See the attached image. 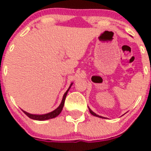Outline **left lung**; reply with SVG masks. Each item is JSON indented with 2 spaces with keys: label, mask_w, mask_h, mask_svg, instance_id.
I'll list each match as a JSON object with an SVG mask.
<instances>
[{
  "label": "left lung",
  "mask_w": 151,
  "mask_h": 151,
  "mask_svg": "<svg viewBox=\"0 0 151 151\" xmlns=\"http://www.w3.org/2000/svg\"><path fill=\"white\" fill-rule=\"evenodd\" d=\"M88 110H89V111H90V113L91 114H92V115L93 116H97V117H99V118H102V119H105L104 117H103V116H99V115H97V114H96L95 113H94V112L92 111L91 110L90 108L88 107Z\"/></svg>",
  "instance_id": "left-lung-1"
}]
</instances>
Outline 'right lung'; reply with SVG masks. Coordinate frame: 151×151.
<instances>
[{
	"instance_id": "right-lung-1",
	"label": "right lung",
	"mask_w": 151,
	"mask_h": 151,
	"mask_svg": "<svg viewBox=\"0 0 151 151\" xmlns=\"http://www.w3.org/2000/svg\"><path fill=\"white\" fill-rule=\"evenodd\" d=\"M73 82L71 83L70 86L69 87V88L67 89L66 92H65V94H63V97L62 101H61L60 104L57 109H55L54 110H53L52 112H50L48 113H45V114H32V113H29L27 112L24 111L23 110H22L23 111V113L26 114L27 116H29L30 119H35V120H38V121H44V120H47V119H53L57 117V116L59 115L60 113H61L62 111L63 108L64 106V102H65V100H66V97L67 95V93L69 91V90L70 89L71 86L73 85Z\"/></svg>"
}]
</instances>
